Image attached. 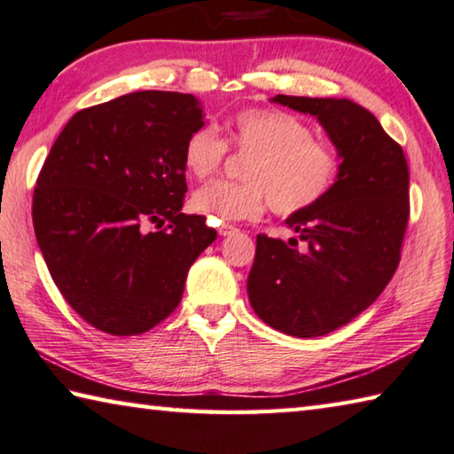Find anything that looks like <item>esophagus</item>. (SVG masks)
I'll list each match as a JSON object with an SVG mask.
<instances>
[{
	"label": "esophagus",
	"instance_id": "esophagus-1",
	"mask_svg": "<svg viewBox=\"0 0 454 454\" xmlns=\"http://www.w3.org/2000/svg\"><path fill=\"white\" fill-rule=\"evenodd\" d=\"M234 232H238V228L232 226V224H222V226L218 228V234H220V236H230V234H234Z\"/></svg>",
	"mask_w": 454,
	"mask_h": 454
}]
</instances>
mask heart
Masks as SVG:
<instances>
[{
  "label": "heart",
  "instance_id": "obj_1",
  "mask_svg": "<svg viewBox=\"0 0 454 454\" xmlns=\"http://www.w3.org/2000/svg\"><path fill=\"white\" fill-rule=\"evenodd\" d=\"M228 142L250 153L242 178L200 188L192 208L214 224L258 218L268 204L280 216H294L317 206L340 172V158L314 140L301 118L274 107H248L226 124ZM228 144L216 129L200 128L184 145V166L198 180H208L224 162Z\"/></svg>",
  "mask_w": 454,
  "mask_h": 454
}]
</instances>
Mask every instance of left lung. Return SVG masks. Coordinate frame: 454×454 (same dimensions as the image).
I'll list each match as a JSON object with an SVG mask.
<instances>
[{
  "instance_id": "left-lung-1",
  "label": "left lung",
  "mask_w": 454,
  "mask_h": 454,
  "mask_svg": "<svg viewBox=\"0 0 454 454\" xmlns=\"http://www.w3.org/2000/svg\"><path fill=\"white\" fill-rule=\"evenodd\" d=\"M320 121L340 158L333 190L286 218L296 238L256 236L248 298L258 318L296 338L325 336L366 310L393 278L409 224V166L366 107L347 98L278 94Z\"/></svg>"
}]
</instances>
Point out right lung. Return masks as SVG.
Wrapping results in <instances>:
<instances>
[{"label":"right lung","instance_id":"1","mask_svg":"<svg viewBox=\"0 0 454 454\" xmlns=\"http://www.w3.org/2000/svg\"><path fill=\"white\" fill-rule=\"evenodd\" d=\"M202 112L192 94L134 91L74 114L45 158L37 244L61 296L102 333L142 334L170 317L216 240L204 216L182 214L184 145Z\"/></svg>","mask_w":454,"mask_h":454}]
</instances>
